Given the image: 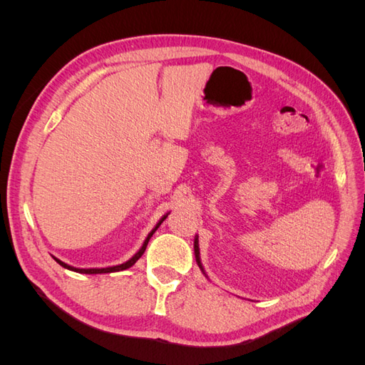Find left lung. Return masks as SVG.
I'll use <instances>...</instances> for the list:
<instances>
[{
    "mask_svg": "<svg viewBox=\"0 0 365 365\" xmlns=\"http://www.w3.org/2000/svg\"><path fill=\"white\" fill-rule=\"evenodd\" d=\"M193 248H195V259H196V263H197V267H200V269L202 271V274L205 275V277L208 279V275H207V272H205V269H204V267H202V262H201V256H200V240H197V235L195 236V242H193Z\"/></svg>",
    "mask_w": 365,
    "mask_h": 365,
    "instance_id": "8db88e82",
    "label": "left lung"
}]
</instances>
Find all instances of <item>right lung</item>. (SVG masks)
<instances>
[{"mask_svg":"<svg viewBox=\"0 0 365 365\" xmlns=\"http://www.w3.org/2000/svg\"><path fill=\"white\" fill-rule=\"evenodd\" d=\"M170 213V212H169ZM169 213H165V215H163L161 216V219L158 220L157 222V225L152 228V231L148 235V237L145 239V242H143V245H141V248L134 254V256H132L129 260H126L125 263H120V264H113V267H106V268H76V267H71V264H68V263H65V262H62V260H59L58 257H54V256H51L54 260H56L61 267H63L65 269H70V271H74V272H81V274H106V272H118V271H125V269H128V268H130L132 264H135V262L143 256V252H145V250H146V247H148V242H149V239L152 237V235L155 233V231L158 230V227L163 224V220L169 216Z\"/></svg>","mask_w":365,"mask_h":365,"instance_id":"right-lung-1","label":"right lung"}]
</instances>
